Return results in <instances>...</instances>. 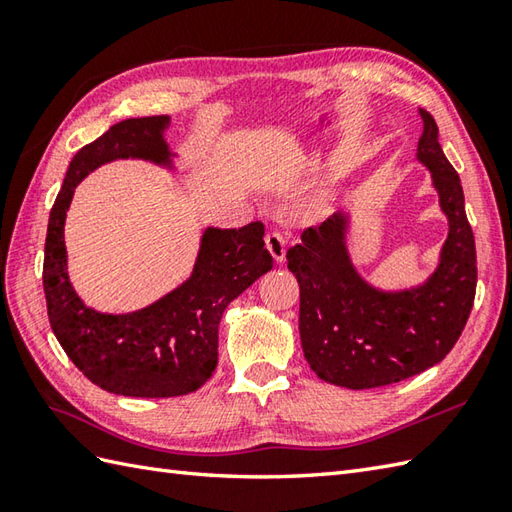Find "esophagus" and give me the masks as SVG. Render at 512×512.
Instances as JSON below:
<instances>
[{"instance_id":"esophagus-1","label":"esophagus","mask_w":512,"mask_h":512,"mask_svg":"<svg viewBox=\"0 0 512 512\" xmlns=\"http://www.w3.org/2000/svg\"><path fill=\"white\" fill-rule=\"evenodd\" d=\"M266 248L270 250V255L275 257V262H284V257H286V235L281 231H270L266 235Z\"/></svg>"}]
</instances>
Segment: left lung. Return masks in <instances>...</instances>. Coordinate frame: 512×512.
Segmentation results:
<instances>
[{
	"label": "left lung",
	"instance_id": "1",
	"mask_svg": "<svg viewBox=\"0 0 512 512\" xmlns=\"http://www.w3.org/2000/svg\"><path fill=\"white\" fill-rule=\"evenodd\" d=\"M420 116L418 160L431 171L449 217V237L427 284L383 292L358 277L345 248L343 213L308 226L286 255L301 290L303 354L325 383L372 389L416 376L453 350L471 314L477 259L464 191L438 143L436 121L427 110Z\"/></svg>",
	"mask_w": 512,
	"mask_h": 512
}]
</instances>
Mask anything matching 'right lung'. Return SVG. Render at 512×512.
<instances>
[{
    "label": "right lung",
    "mask_w": 512,
    "mask_h": 512,
    "mask_svg": "<svg viewBox=\"0 0 512 512\" xmlns=\"http://www.w3.org/2000/svg\"><path fill=\"white\" fill-rule=\"evenodd\" d=\"M169 116L127 118L76 151L54 200L43 257L50 328L70 361L94 385L121 396L171 398L200 389L217 365V325L228 303L273 268L264 224L206 228L191 277L149 308L101 314L85 308L65 270L63 224L72 195L90 171L116 158L169 165L162 132Z\"/></svg>",
    "instance_id": "add662e5"
}]
</instances>
